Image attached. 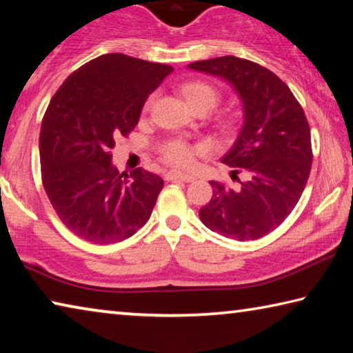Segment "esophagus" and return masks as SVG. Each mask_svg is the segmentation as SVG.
I'll return each mask as SVG.
<instances>
[{
	"mask_svg": "<svg viewBox=\"0 0 353 353\" xmlns=\"http://www.w3.org/2000/svg\"><path fill=\"white\" fill-rule=\"evenodd\" d=\"M166 181H183V182H193L194 177L190 176V174H183V172H179V171H168L165 174Z\"/></svg>",
	"mask_w": 353,
	"mask_h": 353,
	"instance_id": "1",
	"label": "esophagus"
}]
</instances>
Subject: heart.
Listing matches in <instances>:
<instances>
[{
	"label": "heart",
	"instance_id": "1",
	"mask_svg": "<svg viewBox=\"0 0 353 353\" xmlns=\"http://www.w3.org/2000/svg\"><path fill=\"white\" fill-rule=\"evenodd\" d=\"M182 93L185 99L188 101V104L191 105V109L199 105H207L213 109L218 103L216 88L212 87L210 83L207 82L196 81L185 83L182 87ZM201 152H204V148L198 145H190V143L183 140H171L168 143H165L162 148V154L166 162L176 166H182V168L193 163L196 155Z\"/></svg>",
	"mask_w": 353,
	"mask_h": 353
}]
</instances>
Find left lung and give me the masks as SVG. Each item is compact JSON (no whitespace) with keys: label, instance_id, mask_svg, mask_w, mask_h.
<instances>
[{"label":"left lung","instance_id":"8db88e82","mask_svg":"<svg viewBox=\"0 0 353 353\" xmlns=\"http://www.w3.org/2000/svg\"><path fill=\"white\" fill-rule=\"evenodd\" d=\"M229 82L243 105V126L221 162L235 188L210 182L213 196L199 210L208 229L238 241L256 240L283 223L301 199L312 170V135L288 85L265 67L224 56L188 65ZM241 172L245 181L236 176Z\"/></svg>","mask_w":353,"mask_h":353}]
</instances>
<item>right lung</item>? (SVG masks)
<instances>
[{
	"instance_id": "1",
	"label": "right lung",
	"mask_w": 353,
	"mask_h": 353,
	"mask_svg": "<svg viewBox=\"0 0 353 353\" xmlns=\"http://www.w3.org/2000/svg\"><path fill=\"white\" fill-rule=\"evenodd\" d=\"M171 71L170 65L113 52L73 71L52 97L40 130L41 181L74 235L118 243L151 216L163 179L141 168L121 174L110 152Z\"/></svg>"
}]
</instances>
